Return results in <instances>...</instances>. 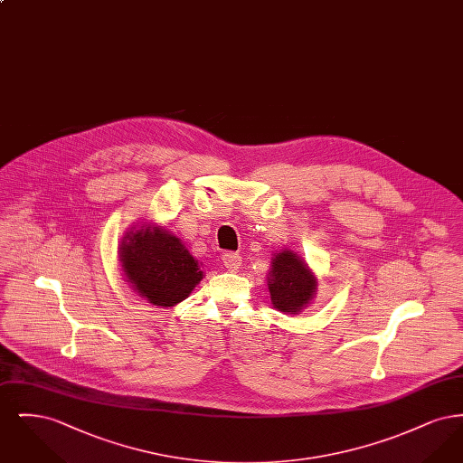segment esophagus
I'll list each match as a JSON object with an SVG mask.
<instances>
[{
	"label": "esophagus",
	"mask_w": 463,
	"mask_h": 463,
	"mask_svg": "<svg viewBox=\"0 0 463 463\" xmlns=\"http://www.w3.org/2000/svg\"><path fill=\"white\" fill-rule=\"evenodd\" d=\"M222 262L231 269V270H236L240 265H241V255L240 253H234V251H229V253H223L222 255Z\"/></svg>",
	"instance_id": "obj_1"
}]
</instances>
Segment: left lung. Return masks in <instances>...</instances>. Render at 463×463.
Instances as JSON below:
<instances>
[{
    "mask_svg": "<svg viewBox=\"0 0 463 463\" xmlns=\"http://www.w3.org/2000/svg\"><path fill=\"white\" fill-rule=\"evenodd\" d=\"M267 288L272 307L285 314H300L314 300L317 278L307 262L291 250L272 253V264L267 274Z\"/></svg>",
    "mask_w": 463,
    "mask_h": 463,
    "instance_id": "obj_1",
    "label": "left lung"
}]
</instances>
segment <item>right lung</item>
Wrapping results in <instances>:
<instances>
[{
    "label": "right lung",
    "mask_w": 463,
    "mask_h": 463,
    "mask_svg": "<svg viewBox=\"0 0 463 463\" xmlns=\"http://www.w3.org/2000/svg\"><path fill=\"white\" fill-rule=\"evenodd\" d=\"M118 255L133 291L157 307H174L185 300L204 276L184 242L151 222L127 231Z\"/></svg>",
    "instance_id": "add662e5"
}]
</instances>
